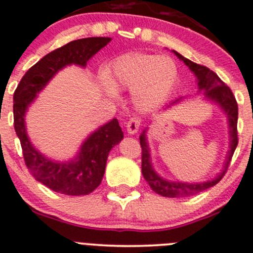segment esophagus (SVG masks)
<instances>
[{
  "mask_svg": "<svg viewBox=\"0 0 253 253\" xmlns=\"http://www.w3.org/2000/svg\"><path fill=\"white\" fill-rule=\"evenodd\" d=\"M140 124H141V119L140 118H136V117H134V118H130L129 122L126 123L127 132H129L130 135L136 134L137 130H139V127H140Z\"/></svg>",
  "mask_w": 253,
  "mask_h": 253,
  "instance_id": "34e87169",
  "label": "esophagus"
}]
</instances>
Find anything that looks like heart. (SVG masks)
<instances>
[{
  "mask_svg": "<svg viewBox=\"0 0 253 253\" xmlns=\"http://www.w3.org/2000/svg\"><path fill=\"white\" fill-rule=\"evenodd\" d=\"M111 79L102 77V84L111 96L118 95V87L131 90L132 101L142 111H150L170 95L176 79L178 67L167 56L127 53L111 64Z\"/></svg>",
  "mask_w": 253,
  "mask_h": 253,
  "instance_id": "heart-1",
  "label": "heart"
}]
</instances>
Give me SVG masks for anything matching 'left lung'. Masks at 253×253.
Listing matches in <instances>:
<instances>
[{
    "label": "left lung",
    "mask_w": 253,
    "mask_h": 253,
    "mask_svg": "<svg viewBox=\"0 0 253 253\" xmlns=\"http://www.w3.org/2000/svg\"><path fill=\"white\" fill-rule=\"evenodd\" d=\"M174 54L178 57L180 61H183L189 69L196 77L197 86L199 91H204V96L207 101L215 103L220 107V109L226 114L228 118V126H229V151L226 155L224 167L219 174L215 178L211 179L207 181H201V183H181V181H170L167 179L162 178L160 174L153 168L152 162H151V153L150 147H148L147 142V132L148 127H146L144 131L140 135V145L142 148V162H141V171L144 175L145 180L147 181L151 189L156 192V194L161 195L165 197H185V196H192L199 192L205 191V190L210 189V187L214 186L220 181L225 174L226 169H228L229 163H230L231 157L234 155L236 146H238V103H236L235 97H234L231 90L226 86L225 84L219 79L214 72L208 69L207 67L201 66V64L194 63L190 59L185 58L180 53L174 51ZM183 101V97L178 98V100L173 101L168 107L179 103ZM167 107V108H168Z\"/></svg>",
    "instance_id": "left-lung-1"
}]
</instances>
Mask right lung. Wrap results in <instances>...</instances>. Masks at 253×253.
<instances>
[{
    "instance_id": "1",
    "label": "right lung",
    "mask_w": 253,
    "mask_h": 253,
    "mask_svg": "<svg viewBox=\"0 0 253 253\" xmlns=\"http://www.w3.org/2000/svg\"><path fill=\"white\" fill-rule=\"evenodd\" d=\"M111 40V38L80 39L49 52L25 73L13 95L14 130L20 140L25 165L36 180L58 194L88 195L101 184L109 151L124 137L122 127L116 118L112 119L88 135L77 157L68 162H57L39 152L31 144L25 114L38 93L59 70L72 64L85 68L88 59Z\"/></svg>"
}]
</instances>
